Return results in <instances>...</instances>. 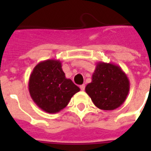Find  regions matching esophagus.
Segmentation results:
<instances>
[{
  "label": "esophagus",
  "instance_id": "1",
  "mask_svg": "<svg viewBox=\"0 0 151 151\" xmlns=\"http://www.w3.org/2000/svg\"><path fill=\"white\" fill-rule=\"evenodd\" d=\"M85 86H86L84 85V84H83V85H81L80 86V89H81L82 91H84V90H85Z\"/></svg>",
  "mask_w": 151,
  "mask_h": 151
}]
</instances>
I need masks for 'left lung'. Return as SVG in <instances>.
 <instances>
[{
    "label": "left lung",
    "instance_id": "obj_1",
    "mask_svg": "<svg viewBox=\"0 0 151 151\" xmlns=\"http://www.w3.org/2000/svg\"><path fill=\"white\" fill-rule=\"evenodd\" d=\"M85 91L97 108L114 110L125 101L129 91V80L120 66L99 62L91 82L86 85Z\"/></svg>",
    "mask_w": 151,
    "mask_h": 151
}]
</instances>
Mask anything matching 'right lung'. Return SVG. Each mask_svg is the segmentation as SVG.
I'll list each match as a JSON object with an SVG mask.
<instances>
[{
    "instance_id": "obj_1",
    "label": "right lung",
    "mask_w": 151,
    "mask_h": 151,
    "mask_svg": "<svg viewBox=\"0 0 151 151\" xmlns=\"http://www.w3.org/2000/svg\"><path fill=\"white\" fill-rule=\"evenodd\" d=\"M29 92L35 104L47 113H56L68 105L78 86L66 78L61 62L47 60L35 65L30 75Z\"/></svg>"
}]
</instances>
